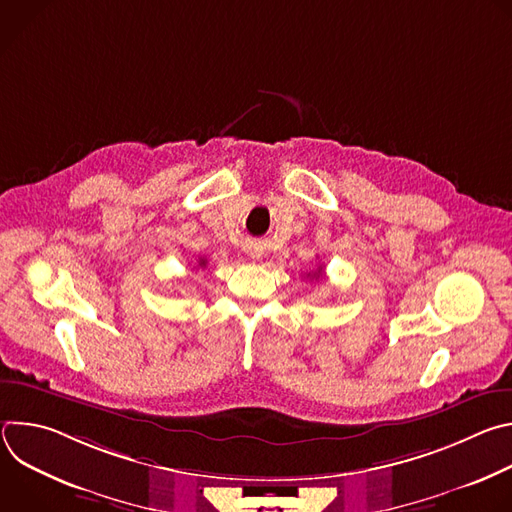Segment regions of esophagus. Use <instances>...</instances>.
Segmentation results:
<instances>
[{
	"instance_id": "obj_1",
	"label": "esophagus",
	"mask_w": 512,
	"mask_h": 512,
	"mask_svg": "<svg viewBox=\"0 0 512 512\" xmlns=\"http://www.w3.org/2000/svg\"><path fill=\"white\" fill-rule=\"evenodd\" d=\"M251 257H253V259H261V251H257V249L251 251Z\"/></svg>"
}]
</instances>
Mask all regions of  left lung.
Instances as JSON below:
<instances>
[{
    "label": "left lung",
    "mask_w": 512,
    "mask_h": 512,
    "mask_svg": "<svg viewBox=\"0 0 512 512\" xmlns=\"http://www.w3.org/2000/svg\"><path fill=\"white\" fill-rule=\"evenodd\" d=\"M314 275H316V277H318V275H320V269H318V271H316V273H314Z\"/></svg>",
    "instance_id": "8db88e82"
}]
</instances>
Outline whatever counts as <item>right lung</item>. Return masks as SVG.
<instances>
[{"mask_svg":"<svg viewBox=\"0 0 512 512\" xmlns=\"http://www.w3.org/2000/svg\"><path fill=\"white\" fill-rule=\"evenodd\" d=\"M204 263H206V261H204V259H200V265H204Z\"/></svg>","mask_w":512,"mask_h":512,"instance_id":"1","label":"right lung"}]
</instances>
